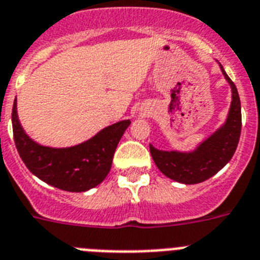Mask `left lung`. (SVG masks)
I'll use <instances>...</instances> for the list:
<instances>
[{"label": "left lung", "instance_id": "8db88e82", "mask_svg": "<svg viewBox=\"0 0 260 260\" xmlns=\"http://www.w3.org/2000/svg\"><path fill=\"white\" fill-rule=\"evenodd\" d=\"M223 76L232 86L233 101L225 125L206 139L193 152L160 151L150 145V152L156 167L164 175L183 184H197L208 180L226 166L238 146L242 128L241 100L236 84L226 75L219 64Z\"/></svg>", "mask_w": 260, "mask_h": 260}]
</instances>
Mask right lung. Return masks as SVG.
Returning a JSON list of instances; mask_svg holds the SVG:
<instances>
[{"label":"right lung","instance_id":"1","mask_svg":"<svg viewBox=\"0 0 260 260\" xmlns=\"http://www.w3.org/2000/svg\"><path fill=\"white\" fill-rule=\"evenodd\" d=\"M12 122L15 147L26 167L44 183L68 192L94 188L108 176L117 145L130 125L128 119L117 122L81 145L51 148L38 145L24 134L15 101Z\"/></svg>","mask_w":260,"mask_h":260}]
</instances>
